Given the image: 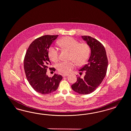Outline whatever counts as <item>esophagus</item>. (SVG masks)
<instances>
[{"label": "esophagus", "instance_id": "obj_1", "mask_svg": "<svg viewBox=\"0 0 131 131\" xmlns=\"http://www.w3.org/2000/svg\"><path fill=\"white\" fill-rule=\"evenodd\" d=\"M68 75H69L68 74H62V76L63 77H67Z\"/></svg>", "mask_w": 131, "mask_h": 131}]
</instances>
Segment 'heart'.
<instances>
[{
    "instance_id": "b5f03b06",
    "label": "heart",
    "mask_w": 131,
    "mask_h": 131,
    "mask_svg": "<svg viewBox=\"0 0 131 131\" xmlns=\"http://www.w3.org/2000/svg\"><path fill=\"white\" fill-rule=\"evenodd\" d=\"M58 45L62 49L70 52V59H72L77 65L81 66L85 64L89 58L90 49L86 43H79L75 39L70 37H64L58 42ZM48 56L53 62H57L59 59V51L53 46L50 47ZM72 61H61L57 66L60 72L67 73L70 72L74 67Z\"/></svg>"
}]
</instances>
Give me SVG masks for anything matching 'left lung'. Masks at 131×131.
<instances>
[{
	"label": "left lung",
	"instance_id": "1",
	"mask_svg": "<svg viewBox=\"0 0 131 131\" xmlns=\"http://www.w3.org/2000/svg\"><path fill=\"white\" fill-rule=\"evenodd\" d=\"M81 38L90 48V57L88 63L79 69V71L86 72L84 78L77 77L72 88L77 93L85 95L94 91L103 81L107 71L108 60L105 48L100 41L90 36H82Z\"/></svg>",
	"mask_w": 131,
	"mask_h": 131
}]
</instances>
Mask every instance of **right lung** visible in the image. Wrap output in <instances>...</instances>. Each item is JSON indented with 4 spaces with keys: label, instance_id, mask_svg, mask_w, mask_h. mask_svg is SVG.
<instances>
[{
    "label": "right lung",
    "instance_id": "right-lung-1",
    "mask_svg": "<svg viewBox=\"0 0 131 131\" xmlns=\"http://www.w3.org/2000/svg\"><path fill=\"white\" fill-rule=\"evenodd\" d=\"M59 35H45L35 39L29 46L24 59V70L30 85L38 93L48 94L57 90L62 79L54 73L52 78L46 74L50 63L48 50ZM49 69H51L50 68ZM54 71V68H52Z\"/></svg>",
    "mask_w": 131,
    "mask_h": 131
}]
</instances>
